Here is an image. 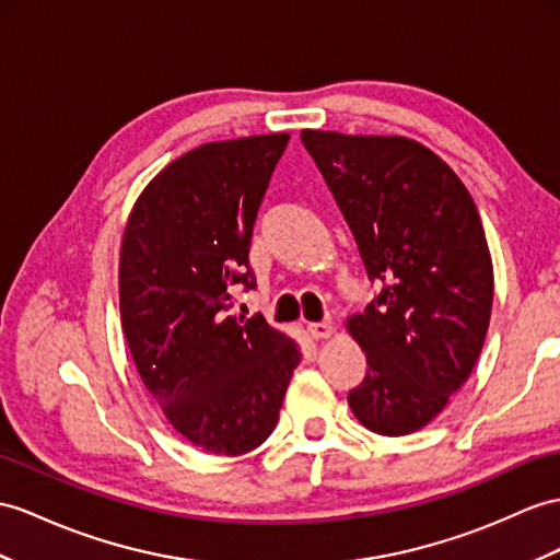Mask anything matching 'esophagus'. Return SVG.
I'll use <instances>...</instances> for the list:
<instances>
[{"instance_id": "34e87169", "label": "esophagus", "mask_w": 560, "mask_h": 560, "mask_svg": "<svg viewBox=\"0 0 560 560\" xmlns=\"http://www.w3.org/2000/svg\"><path fill=\"white\" fill-rule=\"evenodd\" d=\"M308 335H311L313 339H325V337H330V335H332V323H327V320H320V323H308Z\"/></svg>"}]
</instances>
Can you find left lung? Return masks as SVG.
<instances>
[{
	"label": "left lung",
	"mask_w": 560,
	"mask_h": 560,
	"mask_svg": "<svg viewBox=\"0 0 560 560\" xmlns=\"http://www.w3.org/2000/svg\"><path fill=\"white\" fill-rule=\"evenodd\" d=\"M306 152L383 290L347 320L365 351L349 392L371 432L399 438L442 413L480 357L494 270L470 192L416 140L302 130Z\"/></svg>",
	"instance_id": "obj_1"
}]
</instances>
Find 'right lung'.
<instances>
[{"instance_id": "obj_1", "label": "right lung", "mask_w": 560, "mask_h": 560, "mask_svg": "<svg viewBox=\"0 0 560 560\" xmlns=\"http://www.w3.org/2000/svg\"><path fill=\"white\" fill-rule=\"evenodd\" d=\"M288 132L209 142L168 163L135 201L120 244V325L163 416L221 456L276 430L299 345L264 316H228L256 288L249 247Z\"/></svg>"}]
</instances>
